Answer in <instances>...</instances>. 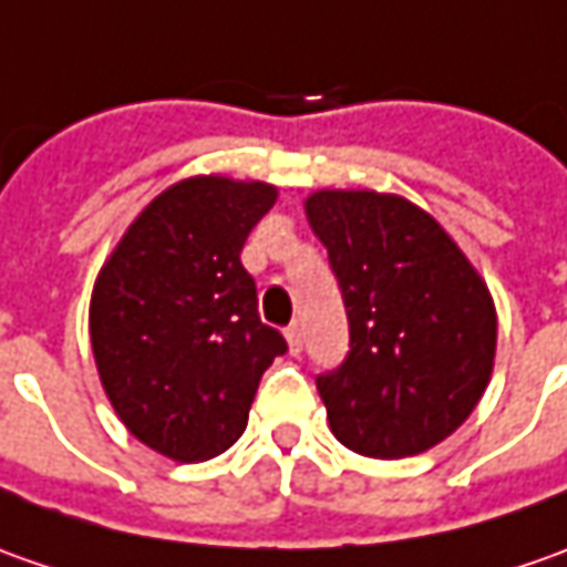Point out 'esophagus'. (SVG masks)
I'll use <instances>...</instances> for the list:
<instances>
[{
  "label": "esophagus",
  "instance_id": "1",
  "mask_svg": "<svg viewBox=\"0 0 567 567\" xmlns=\"http://www.w3.org/2000/svg\"><path fill=\"white\" fill-rule=\"evenodd\" d=\"M285 341H288V350L298 357L300 348H303V329H300V322H291V326L285 329Z\"/></svg>",
  "mask_w": 567,
  "mask_h": 567
}]
</instances>
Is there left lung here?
Here are the masks:
<instances>
[{
    "label": "left lung",
    "instance_id": "left-lung-1",
    "mask_svg": "<svg viewBox=\"0 0 567 567\" xmlns=\"http://www.w3.org/2000/svg\"><path fill=\"white\" fill-rule=\"evenodd\" d=\"M350 322V353L316 379L341 444L372 460L419 456L460 429L491 384V288L437 219L372 188L303 202Z\"/></svg>",
    "mask_w": 567,
    "mask_h": 567
}]
</instances>
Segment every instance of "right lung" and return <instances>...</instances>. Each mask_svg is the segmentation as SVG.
Listing matches in <instances>:
<instances>
[{"label":"right lung","mask_w":567,"mask_h":567,"mask_svg":"<svg viewBox=\"0 0 567 567\" xmlns=\"http://www.w3.org/2000/svg\"><path fill=\"white\" fill-rule=\"evenodd\" d=\"M279 198L269 183L188 176L164 188L111 251L90 300L95 369L123 425L173 462L241 437L269 363L288 350L260 322L241 248Z\"/></svg>","instance_id":"obj_1"}]
</instances>
